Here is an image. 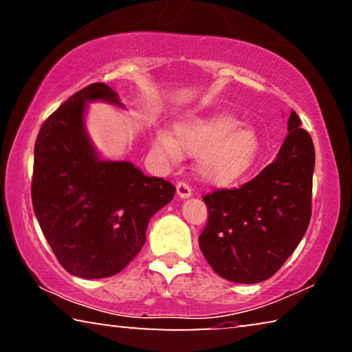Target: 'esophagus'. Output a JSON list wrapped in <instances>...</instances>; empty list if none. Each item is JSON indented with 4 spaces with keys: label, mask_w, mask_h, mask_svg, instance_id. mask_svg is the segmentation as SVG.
I'll use <instances>...</instances> for the list:
<instances>
[{
    "label": "esophagus",
    "mask_w": 352,
    "mask_h": 352,
    "mask_svg": "<svg viewBox=\"0 0 352 352\" xmlns=\"http://www.w3.org/2000/svg\"><path fill=\"white\" fill-rule=\"evenodd\" d=\"M177 196L180 197V199L191 197L192 196V191H191L190 185H188V183H185V182L178 183V185H177Z\"/></svg>",
    "instance_id": "1"
}]
</instances>
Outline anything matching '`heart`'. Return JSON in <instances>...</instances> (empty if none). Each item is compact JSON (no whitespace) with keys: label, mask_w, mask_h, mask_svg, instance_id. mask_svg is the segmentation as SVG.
<instances>
[{"label":"heart","mask_w":352,"mask_h":352,"mask_svg":"<svg viewBox=\"0 0 352 352\" xmlns=\"http://www.w3.org/2000/svg\"><path fill=\"white\" fill-rule=\"evenodd\" d=\"M151 146L167 160L177 161L182 151L197 155V174L212 185H228L242 177L258 156L259 140L250 126H240L232 115L213 113L177 122L172 135L158 131Z\"/></svg>","instance_id":"heart-1"}]
</instances>
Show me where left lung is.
<instances>
[{
	"mask_svg": "<svg viewBox=\"0 0 352 352\" xmlns=\"http://www.w3.org/2000/svg\"><path fill=\"white\" fill-rule=\"evenodd\" d=\"M313 170L311 135L292 110L272 164L237 190L204 196L208 221L199 246L219 276L254 285L285 264L310 224Z\"/></svg>",
	"mask_w": 352,
	"mask_h": 352,
	"instance_id": "1",
	"label": "left lung"
}]
</instances>
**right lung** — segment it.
<instances>
[{"mask_svg":"<svg viewBox=\"0 0 352 352\" xmlns=\"http://www.w3.org/2000/svg\"><path fill=\"white\" fill-rule=\"evenodd\" d=\"M122 107L117 91L91 83L45 120L34 145V214L50 248L71 275L85 280L122 272L145 243L150 218L175 186L146 177L129 161L101 158L85 126L90 102Z\"/></svg>","mask_w":352,"mask_h":352,"instance_id":"add662e5","label":"right lung"}]
</instances>
